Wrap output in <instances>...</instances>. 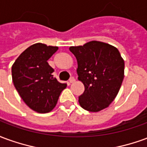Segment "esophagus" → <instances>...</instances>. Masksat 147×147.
I'll return each mask as SVG.
<instances>
[{"instance_id":"esophagus-1","label":"esophagus","mask_w":147,"mask_h":147,"mask_svg":"<svg viewBox=\"0 0 147 147\" xmlns=\"http://www.w3.org/2000/svg\"><path fill=\"white\" fill-rule=\"evenodd\" d=\"M75 78L74 77H71V78H70V80H68V83H72L75 82Z\"/></svg>"}]
</instances>
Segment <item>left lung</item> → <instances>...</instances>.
Segmentation results:
<instances>
[{"instance_id":"left-lung-1","label":"left lung","mask_w":147,"mask_h":147,"mask_svg":"<svg viewBox=\"0 0 147 147\" xmlns=\"http://www.w3.org/2000/svg\"><path fill=\"white\" fill-rule=\"evenodd\" d=\"M77 60L78 80L85 90L79 97L80 106L89 112L107 108L120 90L124 76V61L113 45L91 41L69 48Z\"/></svg>"}]
</instances>
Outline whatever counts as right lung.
I'll return each mask as SVG.
<instances>
[{
	"instance_id": "add662e5",
	"label": "right lung",
	"mask_w": 147,
	"mask_h": 147,
	"mask_svg": "<svg viewBox=\"0 0 147 147\" xmlns=\"http://www.w3.org/2000/svg\"><path fill=\"white\" fill-rule=\"evenodd\" d=\"M57 49V46L34 44L19 56L11 67L12 81L21 98L39 113L54 108L61 91L67 86L53 78L54 70L47 62Z\"/></svg>"
}]
</instances>
